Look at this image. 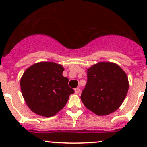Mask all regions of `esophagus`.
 I'll list each match as a JSON object with an SVG mask.
<instances>
[{
	"instance_id": "obj_1",
	"label": "esophagus",
	"mask_w": 147,
	"mask_h": 147,
	"mask_svg": "<svg viewBox=\"0 0 147 147\" xmlns=\"http://www.w3.org/2000/svg\"><path fill=\"white\" fill-rule=\"evenodd\" d=\"M80 89L78 88V87H77V88L75 89V92L76 93V94H78V93L80 92Z\"/></svg>"
}]
</instances>
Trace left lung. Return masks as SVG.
<instances>
[{
    "label": "left lung",
    "mask_w": 147,
    "mask_h": 147,
    "mask_svg": "<svg viewBox=\"0 0 147 147\" xmlns=\"http://www.w3.org/2000/svg\"><path fill=\"white\" fill-rule=\"evenodd\" d=\"M128 89V78L119 65L98 63L87 69V82L81 100L96 115H107L121 106Z\"/></svg>",
    "instance_id": "obj_1"
}]
</instances>
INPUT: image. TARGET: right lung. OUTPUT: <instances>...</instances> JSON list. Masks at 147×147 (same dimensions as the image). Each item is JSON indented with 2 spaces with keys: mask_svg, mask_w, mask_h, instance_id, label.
I'll return each instance as SVG.
<instances>
[{
  "mask_svg": "<svg viewBox=\"0 0 147 147\" xmlns=\"http://www.w3.org/2000/svg\"><path fill=\"white\" fill-rule=\"evenodd\" d=\"M64 68L52 62H41L28 67L20 79L25 101L35 114L46 117L54 116L75 92L63 75Z\"/></svg>",
  "mask_w": 147,
  "mask_h": 147,
  "instance_id": "1",
  "label": "right lung"
}]
</instances>
